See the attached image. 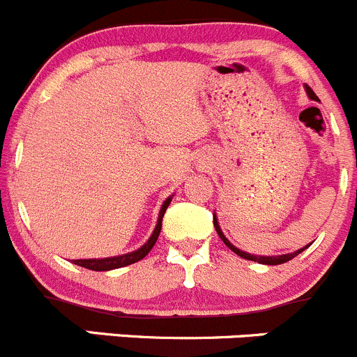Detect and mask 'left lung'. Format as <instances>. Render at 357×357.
I'll return each instance as SVG.
<instances>
[{
    "label": "left lung",
    "instance_id": "1",
    "mask_svg": "<svg viewBox=\"0 0 357 357\" xmlns=\"http://www.w3.org/2000/svg\"><path fill=\"white\" fill-rule=\"evenodd\" d=\"M305 90H307V93H309V97L312 98V100H317V95L314 93L312 91V88L309 86V84H305ZM213 225H215V229H217V234L220 236V239L222 241L225 243V246H229V248L232 250V252L236 253V255H239V257H243V259H246V260H253V262H259V264H266V266H278V264H284V262H288V260H291V259H295V257L298 255V253H302L303 250L305 248H309V245L305 246V248H300V250H297V252H294V253H288V255H278V257H257V255H250V253H246V252H241V250L239 248H236V246H232L231 243H229V239L225 238L224 234H222V231H220V227H218V222H217V218L213 217Z\"/></svg>",
    "mask_w": 357,
    "mask_h": 357
}]
</instances>
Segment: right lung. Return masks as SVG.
Returning <instances> with one entry per match:
<instances>
[{
	"label": "right lung",
	"instance_id": "obj_1",
	"mask_svg": "<svg viewBox=\"0 0 357 357\" xmlns=\"http://www.w3.org/2000/svg\"><path fill=\"white\" fill-rule=\"evenodd\" d=\"M170 201H172V197H168V199L163 203V206H161L160 217H158L156 229H154L153 236H151L149 241H147L146 245L142 246V248H139L137 252H133V253H126V255H121V257H111V259L73 260V262L76 264V266L86 267V269H90V271H111V269H119V267L130 266V264H135V262H139V260H142L144 257H146L147 253L153 250L154 243L158 241V236H160V232H161V222H163V215H165V211H167Z\"/></svg>",
	"mask_w": 357,
	"mask_h": 357
}]
</instances>
